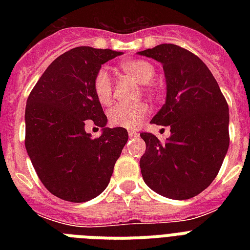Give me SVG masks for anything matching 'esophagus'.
Masks as SVG:
<instances>
[{"mask_svg":"<svg viewBox=\"0 0 250 250\" xmlns=\"http://www.w3.org/2000/svg\"><path fill=\"white\" fill-rule=\"evenodd\" d=\"M128 136L129 137H137L139 136V132H136V131H128Z\"/></svg>","mask_w":250,"mask_h":250,"instance_id":"obj_1","label":"esophagus"}]
</instances>
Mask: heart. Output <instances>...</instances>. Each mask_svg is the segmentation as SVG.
<instances>
[{"mask_svg":"<svg viewBox=\"0 0 250 250\" xmlns=\"http://www.w3.org/2000/svg\"><path fill=\"white\" fill-rule=\"evenodd\" d=\"M122 71L132 76L140 84L150 83L156 75V68L152 63L144 60H131L121 63ZM92 89L97 101L104 106H107L113 101V82L106 68H100L92 82ZM149 111L145 102L133 105H117L109 110L107 118L109 123L114 127H122L125 129H135L144 121Z\"/></svg>","mask_w":250,"mask_h":250,"instance_id":"obj_1","label":"heart"}]
</instances>
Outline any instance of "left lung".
I'll list each match as a JSON object with an SVG mask.
<instances>
[{"instance_id":"1","label":"left lung","mask_w":250,"mask_h":250,"mask_svg":"<svg viewBox=\"0 0 250 250\" xmlns=\"http://www.w3.org/2000/svg\"><path fill=\"white\" fill-rule=\"evenodd\" d=\"M158 61L166 76V102L150 123L170 127L161 143L141 132L146 150L140 167L146 186L174 200H188L211 184L229 150V105L217 80L196 54L174 44L139 52Z\"/></svg>"}]
</instances>
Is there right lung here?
Returning <instances> with one entry per match:
<instances>
[{"label":"right lung","mask_w":250,"mask_h":250,"mask_svg":"<svg viewBox=\"0 0 250 250\" xmlns=\"http://www.w3.org/2000/svg\"><path fill=\"white\" fill-rule=\"evenodd\" d=\"M110 49L78 46L49 64L25 105V149L37 176L57 197L85 202L102 193L128 140L127 129L106 127L92 89L96 72L121 56ZM86 123L103 128L93 139Z\"/></svg>","instance_id":"obj_1"}]
</instances>
